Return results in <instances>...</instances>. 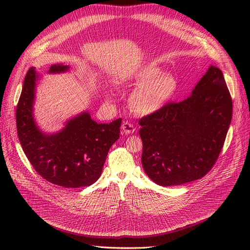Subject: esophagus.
I'll list each match as a JSON object with an SVG mask.
<instances>
[{"mask_svg": "<svg viewBox=\"0 0 250 250\" xmlns=\"http://www.w3.org/2000/svg\"><path fill=\"white\" fill-rule=\"evenodd\" d=\"M122 129H123V132L125 133V134H127V135H129V134H133L135 130H136V127L130 124V123H128V122H125L124 124H123V125H122Z\"/></svg>", "mask_w": 250, "mask_h": 250, "instance_id": "34e87169", "label": "esophagus"}]
</instances>
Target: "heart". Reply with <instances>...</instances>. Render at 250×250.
<instances>
[{"instance_id": "1", "label": "heart", "mask_w": 250, "mask_h": 250, "mask_svg": "<svg viewBox=\"0 0 250 250\" xmlns=\"http://www.w3.org/2000/svg\"><path fill=\"white\" fill-rule=\"evenodd\" d=\"M122 86H138L129 97V107L136 114L147 116L159 112L171 102L178 92L177 79L154 64H145L128 74ZM108 92L107 96H111Z\"/></svg>"}]
</instances>
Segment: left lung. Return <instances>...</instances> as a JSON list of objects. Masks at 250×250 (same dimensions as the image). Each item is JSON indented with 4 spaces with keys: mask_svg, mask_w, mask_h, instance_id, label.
<instances>
[{
    "mask_svg": "<svg viewBox=\"0 0 250 250\" xmlns=\"http://www.w3.org/2000/svg\"><path fill=\"white\" fill-rule=\"evenodd\" d=\"M231 118L225 79L209 65L188 98L139 121L146 174L162 187L202 178L218 159Z\"/></svg>",
    "mask_w": 250,
    "mask_h": 250,
    "instance_id": "8db88e82",
    "label": "left lung"
}]
</instances>
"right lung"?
Returning <instances> with one entry per match:
<instances>
[{
	"label": "right lung",
	"mask_w": 250,
	"mask_h": 250,
	"mask_svg": "<svg viewBox=\"0 0 250 250\" xmlns=\"http://www.w3.org/2000/svg\"><path fill=\"white\" fill-rule=\"evenodd\" d=\"M69 70V65L58 63L48 73ZM38 78L35 68H30L16 108L18 138L26 157L36 172L54 185L67 188L93 185L101 175L109 148L120 138L122 118L97 124L88 111H83L65 122L59 132L44 133L33 114Z\"/></svg>",
	"instance_id": "obj_1"
}]
</instances>
